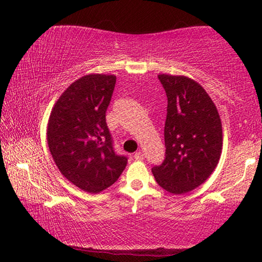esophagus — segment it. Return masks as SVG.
I'll use <instances>...</instances> for the list:
<instances>
[{
  "label": "esophagus",
  "mask_w": 262,
  "mask_h": 262,
  "mask_svg": "<svg viewBox=\"0 0 262 262\" xmlns=\"http://www.w3.org/2000/svg\"><path fill=\"white\" fill-rule=\"evenodd\" d=\"M135 160H137V161H141V160H143L144 159V154H143L142 151H137L135 154Z\"/></svg>",
  "instance_id": "obj_1"
}]
</instances>
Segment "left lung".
I'll return each instance as SVG.
<instances>
[{"label":"left lung","instance_id":"8db88e82","mask_svg":"<svg viewBox=\"0 0 262 262\" xmlns=\"http://www.w3.org/2000/svg\"><path fill=\"white\" fill-rule=\"evenodd\" d=\"M159 80L168 100L166 159L151 170L163 189L184 194L202 185L217 167L223 144L221 118L195 81L166 74L159 75Z\"/></svg>","mask_w":262,"mask_h":262}]
</instances>
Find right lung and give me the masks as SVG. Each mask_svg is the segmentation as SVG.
<instances>
[{"instance_id":"add662e5","label":"right lung","mask_w":262,"mask_h":262,"mask_svg":"<svg viewBox=\"0 0 262 262\" xmlns=\"http://www.w3.org/2000/svg\"><path fill=\"white\" fill-rule=\"evenodd\" d=\"M114 75L78 78L59 96L48 125V144L64 177L88 193L112 186L127 157L114 151L106 111L116 85Z\"/></svg>"}]
</instances>
